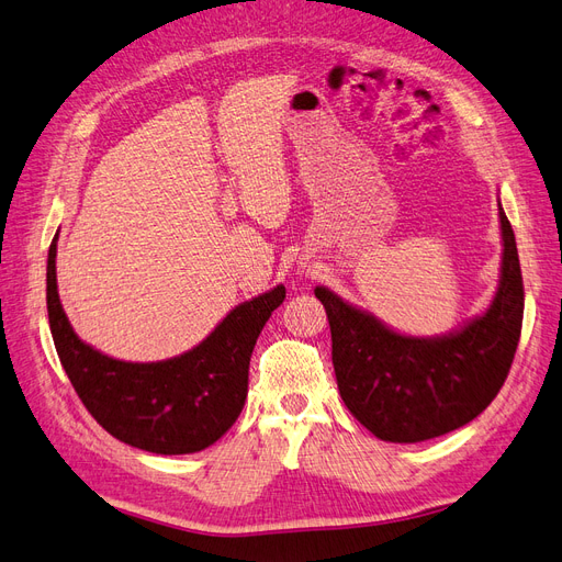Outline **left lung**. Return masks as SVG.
I'll use <instances>...</instances> for the list:
<instances>
[{
	"instance_id": "8db88e82",
	"label": "left lung",
	"mask_w": 562,
	"mask_h": 562,
	"mask_svg": "<svg viewBox=\"0 0 562 562\" xmlns=\"http://www.w3.org/2000/svg\"><path fill=\"white\" fill-rule=\"evenodd\" d=\"M499 225L505 254L497 295L486 314L449 337H402L330 290H314L330 321L339 395L379 439L416 443L458 430L505 385L526 293L514 229L502 206Z\"/></svg>"
}]
</instances>
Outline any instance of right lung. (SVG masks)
Instances as JSON below:
<instances>
[{
  "instance_id": "obj_1",
  "label": "right lung",
  "mask_w": 562,
  "mask_h": 562,
  "mask_svg": "<svg viewBox=\"0 0 562 562\" xmlns=\"http://www.w3.org/2000/svg\"><path fill=\"white\" fill-rule=\"evenodd\" d=\"M55 241L48 248L46 304L57 356L90 416L134 449L181 456L221 439L244 409L248 364L285 288L232 308L192 351L162 362H123L74 335L57 297Z\"/></svg>"
}]
</instances>
